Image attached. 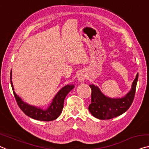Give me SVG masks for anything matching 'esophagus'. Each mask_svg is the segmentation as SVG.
<instances>
[{
	"label": "esophagus",
	"instance_id": "esophagus-1",
	"mask_svg": "<svg viewBox=\"0 0 149 149\" xmlns=\"http://www.w3.org/2000/svg\"><path fill=\"white\" fill-rule=\"evenodd\" d=\"M86 79V74L84 72H81L79 73L78 75H77V80L79 82H83Z\"/></svg>",
	"mask_w": 149,
	"mask_h": 149
}]
</instances>
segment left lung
<instances>
[{"label":"left lung","mask_w":149,"mask_h":149,"mask_svg":"<svg viewBox=\"0 0 149 149\" xmlns=\"http://www.w3.org/2000/svg\"><path fill=\"white\" fill-rule=\"evenodd\" d=\"M139 74L132 84L130 90L121 97H110L104 95L100 89L94 84H90L92 90V103L89 111L96 118L109 120L123 114L127 110L134 100Z\"/></svg>","instance_id":"8db88e82"}]
</instances>
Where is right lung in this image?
<instances>
[{"label":"right lung","instance_id":"right-lung-1","mask_svg":"<svg viewBox=\"0 0 149 149\" xmlns=\"http://www.w3.org/2000/svg\"><path fill=\"white\" fill-rule=\"evenodd\" d=\"M10 84L13 94L16 99L18 106L26 116L31 118L41 121H52L57 119L62 112L63 108V102L66 96L72 89L74 88V84L66 85L58 91L52 100V103L46 109H43L37 106L31 105L24 102L14 91V87L12 82V71H10Z\"/></svg>","mask_w":149,"mask_h":149}]
</instances>
